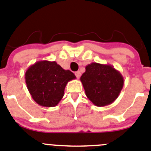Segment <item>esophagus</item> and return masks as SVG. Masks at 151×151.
<instances>
[{
    "mask_svg": "<svg viewBox=\"0 0 151 151\" xmlns=\"http://www.w3.org/2000/svg\"><path fill=\"white\" fill-rule=\"evenodd\" d=\"M75 75H76V77H77V78L79 79V78H80V77H81V73L80 72V71H76V72H75Z\"/></svg>",
    "mask_w": 151,
    "mask_h": 151,
    "instance_id": "esophagus-1",
    "label": "esophagus"
}]
</instances>
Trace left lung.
Masks as SVG:
<instances>
[{
  "mask_svg": "<svg viewBox=\"0 0 151 151\" xmlns=\"http://www.w3.org/2000/svg\"><path fill=\"white\" fill-rule=\"evenodd\" d=\"M86 96L98 107L112 104L123 89L124 79L111 65L92 62L81 77Z\"/></svg>",
  "mask_w": 151,
  "mask_h": 151,
  "instance_id": "8db88e82",
  "label": "left lung"
}]
</instances>
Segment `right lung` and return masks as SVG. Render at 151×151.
I'll return each mask as SVG.
<instances>
[{
  "instance_id": "add662e5",
  "label": "right lung",
  "mask_w": 151,
  "mask_h": 151,
  "mask_svg": "<svg viewBox=\"0 0 151 151\" xmlns=\"http://www.w3.org/2000/svg\"><path fill=\"white\" fill-rule=\"evenodd\" d=\"M25 83L32 99L43 107H55L64 96L65 88L76 76L55 62L38 61L27 69Z\"/></svg>"
}]
</instances>
